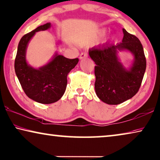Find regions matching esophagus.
I'll list each match as a JSON object with an SVG mask.
<instances>
[{"mask_svg":"<svg viewBox=\"0 0 160 160\" xmlns=\"http://www.w3.org/2000/svg\"><path fill=\"white\" fill-rule=\"evenodd\" d=\"M88 57V54L87 53H85V52H82L80 54V59L81 60V59H83V58H87Z\"/></svg>","mask_w":160,"mask_h":160,"instance_id":"1","label":"esophagus"}]
</instances>
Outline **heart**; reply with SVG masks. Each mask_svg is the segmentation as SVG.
<instances>
[{
	"label": "heart",
	"instance_id": "1",
	"mask_svg": "<svg viewBox=\"0 0 160 160\" xmlns=\"http://www.w3.org/2000/svg\"><path fill=\"white\" fill-rule=\"evenodd\" d=\"M105 30H102V31H100V34H99V36H100V37H102L103 35H105Z\"/></svg>",
	"mask_w": 160,
	"mask_h": 160
}]
</instances>
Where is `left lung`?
<instances>
[{"instance_id": "obj_1", "label": "left lung", "mask_w": 160, "mask_h": 160, "mask_svg": "<svg viewBox=\"0 0 160 160\" xmlns=\"http://www.w3.org/2000/svg\"><path fill=\"white\" fill-rule=\"evenodd\" d=\"M123 39L118 44H106L89 50L95 63V89L100 100L108 105H119L136 95L146 70L142 45L134 35L122 29ZM130 52L133 63L128 68L121 62L118 53Z\"/></svg>"}]
</instances>
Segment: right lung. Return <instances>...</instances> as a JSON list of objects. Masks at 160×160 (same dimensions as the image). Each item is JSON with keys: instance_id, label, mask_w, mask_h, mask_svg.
I'll list each match as a JSON object with an SVG mask.
<instances>
[{"instance_id": "add662e5", "label": "right lung", "mask_w": 160, "mask_h": 160, "mask_svg": "<svg viewBox=\"0 0 160 160\" xmlns=\"http://www.w3.org/2000/svg\"><path fill=\"white\" fill-rule=\"evenodd\" d=\"M50 22L40 25L22 37L18 46L15 71L22 90L29 98L41 104H51L62 98L67 87V77L78 64V58L68 59L56 52L52 59L38 68L30 65L26 60V50L35 32L46 30Z\"/></svg>"}]
</instances>
